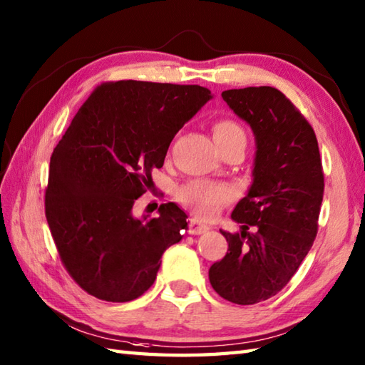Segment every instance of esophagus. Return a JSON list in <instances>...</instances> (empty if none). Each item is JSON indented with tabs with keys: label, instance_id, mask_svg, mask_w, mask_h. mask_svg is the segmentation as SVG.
I'll return each mask as SVG.
<instances>
[{
	"label": "esophagus",
	"instance_id": "obj_1",
	"mask_svg": "<svg viewBox=\"0 0 365 365\" xmlns=\"http://www.w3.org/2000/svg\"><path fill=\"white\" fill-rule=\"evenodd\" d=\"M208 227L207 224H204L200 220L197 218H191L190 220V234L191 235H199V234H204V232H207Z\"/></svg>",
	"mask_w": 365,
	"mask_h": 365
}]
</instances>
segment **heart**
<instances>
[{"label": "heart", "mask_w": 365, "mask_h": 365, "mask_svg": "<svg viewBox=\"0 0 365 365\" xmlns=\"http://www.w3.org/2000/svg\"><path fill=\"white\" fill-rule=\"evenodd\" d=\"M212 131L220 150L235 144L246 145L245 130L235 120L227 118L216 119L212 125ZM175 195L182 204L199 216H212L235 197V190L229 185L196 178V180L178 187Z\"/></svg>", "instance_id": "obj_1"}]
</instances>
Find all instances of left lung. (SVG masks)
Returning a JSON list of instances; mask_svg holds the SVG:
<instances>
[{
  "label": "left lung",
  "mask_w": 365,
  "mask_h": 365,
  "mask_svg": "<svg viewBox=\"0 0 365 365\" xmlns=\"http://www.w3.org/2000/svg\"><path fill=\"white\" fill-rule=\"evenodd\" d=\"M221 96L251 125L257 152L251 188L232 212L243 230H221L229 250L208 279L221 298L250 306L281 292L311 251L324 174L314 128L281 91L259 86Z\"/></svg>",
  "instance_id": "obj_1"
}]
</instances>
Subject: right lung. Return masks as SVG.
I'll use <instances>...</instances> for the list:
<instances>
[{
	"label": "right lung",
	"mask_w": 365,
	"mask_h": 365,
	"mask_svg": "<svg viewBox=\"0 0 365 365\" xmlns=\"http://www.w3.org/2000/svg\"><path fill=\"white\" fill-rule=\"evenodd\" d=\"M210 98L197 84L102 83L54 147L46 222L67 273L92 297H141L155 282L163 252L188 229L187 213L174 202L161 204L149 220H136L131 208L177 131Z\"/></svg>",
	"instance_id": "1"
}]
</instances>
